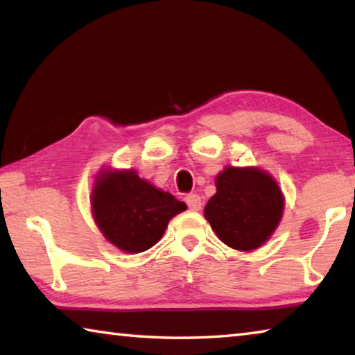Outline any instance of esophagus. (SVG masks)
Segmentation results:
<instances>
[{"label": "esophagus", "instance_id": "34e87169", "mask_svg": "<svg viewBox=\"0 0 355 355\" xmlns=\"http://www.w3.org/2000/svg\"><path fill=\"white\" fill-rule=\"evenodd\" d=\"M186 205H188L189 209H194V211H199V209L202 208V199L200 196L197 194H188L186 196Z\"/></svg>", "mask_w": 355, "mask_h": 355}]
</instances>
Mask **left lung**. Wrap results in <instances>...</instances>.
Here are the masks:
<instances>
[{"label":"left lung","mask_w":355,"mask_h":355,"mask_svg":"<svg viewBox=\"0 0 355 355\" xmlns=\"http://www.w3.org/2000/svg\"><path fill=\"white\" fill-rule=\"evenodd\" d=\"M205 207L216 235L228 248L254 250L266 243L284 213V196L271 175L254 167H227Z\"/></svg>","instance_id":"left-lung-1"}]
</instances>
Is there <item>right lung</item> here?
Wrapping results in <instances>:
<instances>
[{
  "mask_svg": "<svg viewBox=\"0 0 355 355\" xmlns=\"http://www.w3.org/2000/svg\"><path fill=\"white\" fill-rule=\"evenodd\" d=\"M91 202L105 238L128 254L153 248L164 235L167 222L186 209L184 202L156 189L135 171L101 173Z\"/></svg>",
  "mask_w": 355,
  "mask_h": 355,
  "instance_id": "obj_1",
  "label": "right lung"
}]
</instances>
